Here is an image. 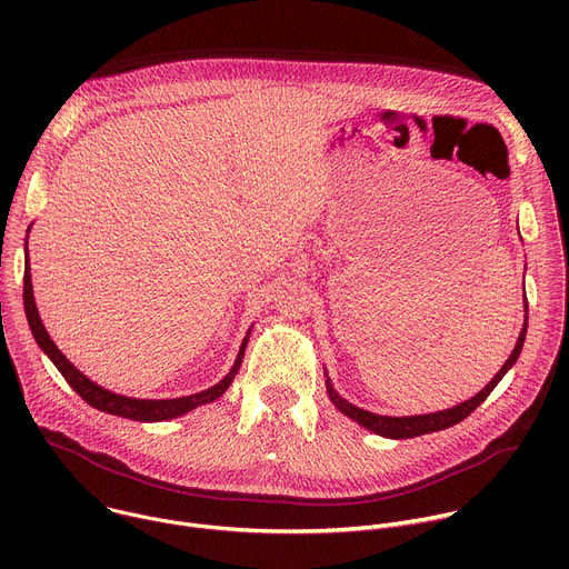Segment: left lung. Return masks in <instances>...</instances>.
<instances>
[{"instance_id":"1","label":"left lung","mask_w":569,"mask_h":569,"mask_svg":"<svg viewBox=\"0 0 569 569\" xmlns=\"http://www.w3.org/2000/svg\"><path fill=\"white\" fill-rule=\"evenodd\" d=\"M527 312H529V308H527V297H525V323H522V331L518 336V342H516L509 360L502 365V369L493 376V380L486 385L479 393H475L472 398L455 405V408H448V410H441V412H432V415H417V417H382V415H373V412H367L362 408H356L353 402L342 398L336 391L331 378L327 376L329 398L333 400V405L345 417H349L358 426L367 428L369 432L387 437V439H412V437H421V435H430V432H439V430L452 428L459 421H463L472 410H477L479 405L486 400V396H489L498 387V382L505 378V373L516 365V360H518V356L522 351L525 338H527Z\"/></svg>"}]
</instances>
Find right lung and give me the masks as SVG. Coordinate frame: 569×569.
<instances>
[{
	"mask_svg": "<svg viewBox=\"0 0 569 569\" xmlns=\"http://www.w3.org/2000/svg\"><path fill=\"white\" fill-rule=\"evenodd\" d=\"M24 310H27V319H29V327H31V333L36 338V342L40 345V349L47 353V358L56 365V369L62 373V378L69 382V387L83 398L88 405H92L94 410L99 412H106V415H112V417H123V419H132V421H146V423H154V421H169V419H178L196 408H200V405H207V402H213L216 398H220L227 387L231 385V380L236 378L238 369H240V362H242V356H246V347H248V340H250V333L252 329L248 331L246 340H242L240 349H238V356L233 360V367L229 369V373L216 382L213 387L204 389V391H198V393H191V396H182V398H130V396H121V393H114L101 385H97L94 380H90L83 371L76 369L64 356L62 351L53 345V340L49 338L44 323L40 319V312H38V306H36V299H33V283H31V268H29V257H27V266H24Z\"/></svg>",
	"mask_w": 569,
	"mask_h": 569,
	"instance_id": "add662e5",
	"label": "right lung"
}]
</instances>
